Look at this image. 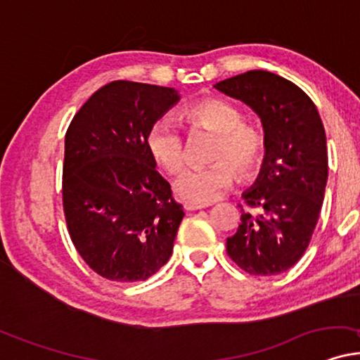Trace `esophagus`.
Returning a JSON list of instances; mask_svg holds the SVG:
<instances>
[{
  "mask_svg": "<svg viewBox=\"0 0 360 360\" xmlns=\"http://www.w3.org/2000/svg\"><path fill=\"white\" fill-rule=\"evenodd\" d=\"M207 205H200V203H185L184 208L187 212H192V210H200V208H205Z\"/></svg>",
  "mask_w": 360,
  "mask_h": 360,
  "instance_id": "esophagus-1",
  "label": "esophagus"
}]
</instances>
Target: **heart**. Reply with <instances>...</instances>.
Returning a JSON list of instances; mask_svg holds the SVG:
<instances>
[{
	"instance_id": "heart-1",
	"label": "heart",
	"mask_w": 360,
	"mask_h": 360,
	"mask_svg": "<svg viewBox=\"0 0 360 360\" xmlns=\"http://www.w3.org/2000/svg\"><path fill=\"white\" fill-rule=\"evenodd\" d=\"M184 118L192 128L217 133L210 158L214 163L192 167L175 181V192L192 203H210L220 198L237 180V168L242 175H250L262 165L267 140L262 130L243 123L237 106L219 98H205L185 106ZM146 150L155 163L170 175L179 173L187 162L185 136L175 122L160 118L146 131Z\"/></svg>"
}]
</instances>
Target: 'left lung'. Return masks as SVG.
I'll use <instances>...</instances> for the list:
<instances>
[{
  "mask_svg": "<svg viewBox=\"0 0 360 360\" xmlns=\"http://www.w3.org/2000/svg\"><path fill=\"white\" fill-rule=\"evenodd\" d=\"M259 115L267 150L255 184L242 197V224L227 254L252 275H277L307 250L326 193L327 141L317 106L278 75L252 70L214 85Z\"/></svg>",
  "mask_w": 360,
  "mask_h": 360,
  "instance_id": "1",
  "label": "left lung"
}]
</instances>
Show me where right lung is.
I'll use <instances>...</instances> for the list:
<instances>
[{
  "mask_svg": "<svg viewBox=\"0 0 360 360\" xmlns=\"http://www.w3.org/2000/svg\"><path fill=\"white\" fill-rule=\"evenodd\" d=\"M179 100L173 88L118 79L93 93L66 130V227L82 259L108 281H146L173 252L185 214L145 139Z\"/></svg>",
  "mask_w": 360,
  "mask_h": 360,
  "instance_id": "1",
  "label": "right lung"
}]
</instances>
